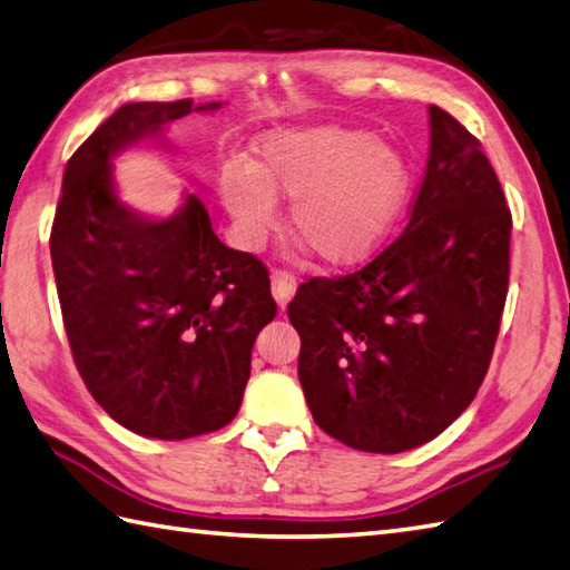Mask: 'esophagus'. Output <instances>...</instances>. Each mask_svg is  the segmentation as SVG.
Returning <instances> with one entry per match:
<instances>
[{"label": "esophagus", "mask_w": 570, "mask_h": 570, "mask_svg": "<svg viewBox=\"0 0 570 570\" xmlns=\"http://www.w3.org/2000/svg\"><path fill=\"white\" fill-rule=\"evenodd\" d=\"M271 283H273V297H275V302L285 309L287 302L293 299V295H295V287H297L295 275L287 273V271H273Z\"/></svg>", "instance_id": "34e87169"}]
</instances>
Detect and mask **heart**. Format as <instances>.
<instances>
[{
    "label": "heart",
    "mask_w": 570,
    "mask_h": 570,
    "mask_svg": "<svg viewBox=\"0 0 570 570\" xmlns=\"http://www.w3.org/2000/svg\"><path fill=\"white\" fill-rule=\"evenodd\" d=\"M407 193L410 168L400 150L341 124L268 131L253 166L222 183L224 205L246 242L268 236L281 195L293 199V234L326 263L368 256L397 222Z\"/></svg>",
    "instance_id": "b5f03b06"
}]
</instances>
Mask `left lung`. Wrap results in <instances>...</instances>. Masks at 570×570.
I'll list each match as a JSON object with an SVG mask.
<instances>
[{"mask_svg": "<svg viewBox=\"0 0 570 570\" xmlns=\"http://www.w3.org/2000/svg\"><path fill=\"white\" fill-rule=\"evenodd\" d=\"M432 146L402 234L341 277L297 287L287 317L314 422L341 444L400 453L473 402L500 332L512 214L478 138L429 107Z\"/></svg>", "mask_w": 570, "mask_h": 570, "instance_id": "8db88e82", "label": "left lung"}]
</instances>
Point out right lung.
Wrapping results in <instances>:
<instances>
[{
  "mask_svg": "<svg viewBox=\"0 0 570 570\" xmlns=\"http://www.w3.org/2000/svg\"><path fill=\"white\" fill-rule=\"evenodd\" d=\"M222 102L121 105L75 150L50 232V258L75 365L114 422L150 439L229 424L250 375V348L277 305L265 265L214 234L187 193L168 219L117 197L111 158L189 111Z\"/></svg>",
  "mask_w": 570,
  "mask_h": 570,
  "instance_id": "add662e5",
  "label": "right lung"
}]
</instances>
